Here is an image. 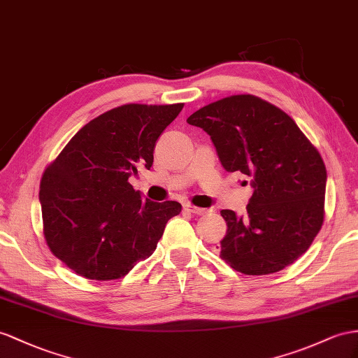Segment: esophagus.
Wrapping results in <instances>:
<instances>
[{
  "label": "esophagus",
  "instance_id": "esophagus-1",
  "mask_svg": "<svg viewBox=\"0 0 358 358\" xmlns=\"http://www.w3.org/2000/svg\"><path fill=\"white\" fill-rule=\"evenodd\" d=\"M182 208H185L186 212H189V213H194V215H206V213L208 212L207 208L195 207V206H192V204H189V203H185V204H182Z\"/></svg>",
  "mask_w": 358,
  "mask_h": 358
}]
</instances>
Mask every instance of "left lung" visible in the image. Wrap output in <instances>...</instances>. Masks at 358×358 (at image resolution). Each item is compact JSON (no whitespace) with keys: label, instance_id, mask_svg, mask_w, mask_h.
<instances>
[{"label":"left lung","instance_id":"left-lung-1","mask_svg":"<svg viewBox=\"0 0 358 358\" xmlns=\"http://www.w3.org/2000/svg\"><path fill=\"white\" fill-rule=\"evenodd\" d=\"M212 139L228 172L251 178L246 215L222 210L221 259L246 275L284 269L304 254L324 222L322 157L281 108L254 95H233L187 117ZM246 182V181H245Z\"/></svg>","mask_w":358,"mask_h":358}]
</instances>
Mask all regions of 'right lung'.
<instances>
[{"label": "right lung", "mask_w": 358, "mask_h": 358, "mask_svg": "<svg viewBox=\"0 0 358 358\" xmlns=\"http://www.w3.org/2000/svg\"><path fill=\"white\" fill-rule=\"evenodd\" d=\"M182 104H125L92 119L41 180L43 234L51 252L81 277L121 278L157 248L177 201L154 203L128 182L150 169L159 136Z\"/></svg>", "instance_id": "right-lung-1"}]
</instances>
